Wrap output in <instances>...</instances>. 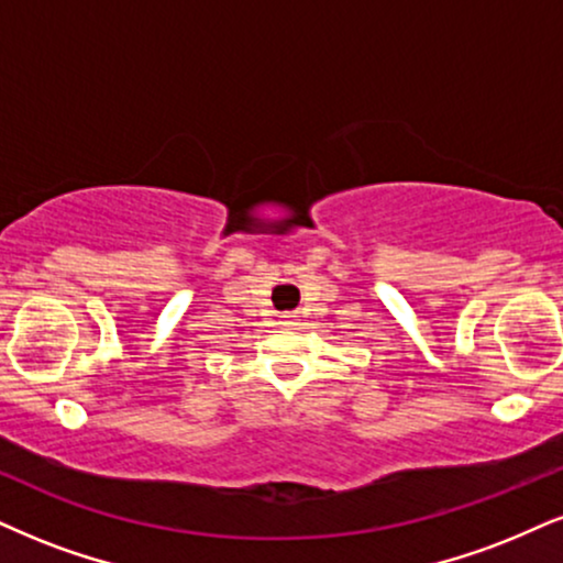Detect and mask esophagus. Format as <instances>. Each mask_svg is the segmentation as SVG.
Here are the masks:
<instances>
[{
    "instance_id": "1",
    "label": "esophagus",
    "mask_w": 563,
    "mask_h": 563,
    "mask_svg": "<svg viewBox=\"0 0 563 563\" xmlns=\"http://www.w3.org/2000/svg\"><path fill=\"white\" fill-rule=\"evenodd\" d=\"M297 321H300V318H297L295 313H282L279 316V323L282 325H297Z\"/></svg>"
}]
</instances>
